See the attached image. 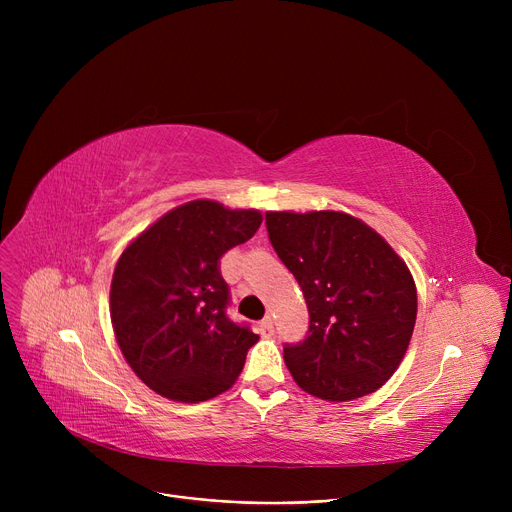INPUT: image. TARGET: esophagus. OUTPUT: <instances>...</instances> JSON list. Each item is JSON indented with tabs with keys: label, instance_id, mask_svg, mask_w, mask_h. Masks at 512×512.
Returning a JSON list of instances; mask_svg holds the SVG:
<instances>
[{
	"label": "esophagus",
	"instance_id": "1",
	"mask_svg": "<svg viewBox=\"0 0 512 512\" xmlns=\"http://www.w3.org/2000/svg\"><path fill=\"white\" fill-rule=\"evenodd\" d=\"M259 330L261 334L265 336H272L274 334V319L270 315H265L261 321H259Z\"/></svg>",
	"mask_w": 512,
	"mask_h": 512
}]
</instances>
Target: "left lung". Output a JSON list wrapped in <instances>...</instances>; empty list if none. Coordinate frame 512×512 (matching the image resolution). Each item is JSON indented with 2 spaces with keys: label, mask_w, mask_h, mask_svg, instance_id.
Here are the masks:
<instances>
[{
  "label": "left lung",
  "mask_w": 512,
  "mask_h": 512,
  "mask_svg": "<svg viewBox=\"0 0 512 512\" xmlns=\"http://www.w3.org/2000/svg\"><path fill=\"white\" fill-rule=\"evenodd\" d=\"M265 226L309 309L307 338L284 346L294 382L328 402L382 388L405 359L417 319L407 263L342 211H267Z\"/></svg>",
  "instance_id": "8db88e82"
}]
</instances>
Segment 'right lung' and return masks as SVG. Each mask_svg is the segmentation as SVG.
I'll return each mask as SVG.
<instances>
[{"label": "right lung", "instance_id": "right-lung-1", "mask_svg": "<svg viewBox=\"0 0 512 512\" xmlns=\"http://www.w3.org/2000/svg\"><path fill=\"white\" fill-rule=\"evenodd\" d=\"M263 222L257 209L197 199L170 209L122 251L110 288L120 351L153 392L203 402L232 388L259 340L226 315L220 257Z\"/></svg>", "mask_w": 512, "mask_h": 512}]
</instances>
